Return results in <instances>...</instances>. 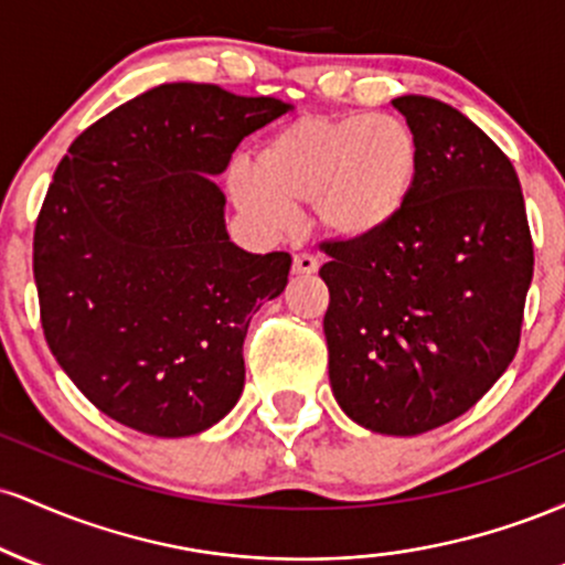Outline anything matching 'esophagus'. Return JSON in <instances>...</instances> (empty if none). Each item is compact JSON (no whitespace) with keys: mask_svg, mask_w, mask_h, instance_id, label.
Returning a JSON list of instances; mask_svg holds the SVG:
<instances>
[{"mask_svg":"<svg viewBox=\"0 0 565 565\" xmlns=\"http://www.w3.org/2000/svg\"><path fill=\"white\" fill-rule=\"evenodd\" d=\"M291 270L300 276H310L319 270V260H316L313 255H308V252H300V255H295V263H291Z\"/></svg>","mask_w":565,"mask_h":565,"instance_id":"esophagus-1","label":"esophagus"}]
</instances>
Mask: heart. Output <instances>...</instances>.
<instances>
[{
	"label": "heart",
	"instance_id": "obj_1",
	"mask_svg": "<svg viewBox=\"0 0 565 565\" xmlns=\"http://www.w3.org/2000/svg\"><path fill=\"white\" fill-rule=\"evenodd\" d=\"M419 180L414 129L387 114H310L265 140L255 170L233 167L228 193L238 212L278 233L295 210L310 206L313 225L342 244L391 231Z\"/></svg>",
	"mask_w": 565,
	"mask_h": 565
}]
</instances>
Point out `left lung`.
Instances as JSON below:
<instances>
[{
  "label": "left lung",
  "mask_w": 565,
  "mask_h": 565,
  "mask_svg": "<svg viewBox=\"0 0 565 565\" xmlns=\"http://www.w3.org/2000/svg\"><path fill=\"white\" fill-rule=\"evenodd\" d=\"M393 106L417 135V188L382 236L323 244V334L342 412L419 436L476 406L515 359L534 246L518 174L481 127L436 97Z\"/></svg>",
  "instance_id": "8db88e82"
}]
</instances>
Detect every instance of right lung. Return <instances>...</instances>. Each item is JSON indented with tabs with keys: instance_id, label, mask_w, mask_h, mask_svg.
<instances>
[{
	"instance_id": "1",
	"label": "right lung",
	"mask_w": 565,
	"mask_h": 565,
	"mask_svg": "<svg viewBox=\"0 0 565 565\" xmlns=\"http://www.w3.org/2000/svg\"><path fill=\"white\" fill-rule=\"evenodd\" d=\"M289 108L161 84L84 129L57 164L34 231L44 337L116 423L183 438L236 406L252 313L287 287L291 257L238 249L212 178Z\"/></svg>"
}]
</instances>
